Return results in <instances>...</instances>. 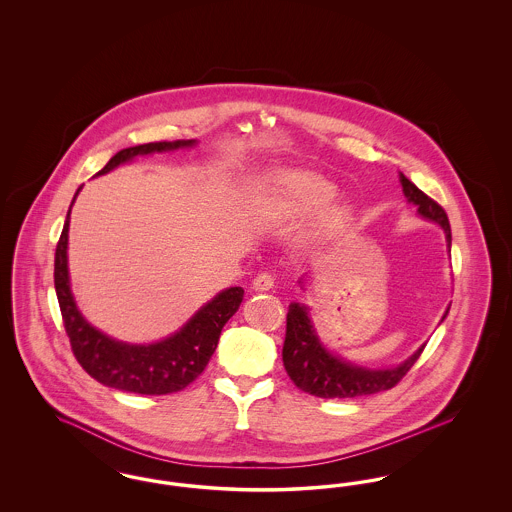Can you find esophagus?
<instances>
[{"instance_id":"1","label":"esophagus","mask_w":512,"mask_h":512,"mask_svg":"<svg viewBox=\"0 0 512 512\" xmlns=\"http://www.w3.org/2000/svg\"><path fill=\"white\" fill-rule=\"evenodd\" d=\"M274 286V276L270 272H259L253 280V288L259 292H267Z\"/></svg>"}]
</instances>
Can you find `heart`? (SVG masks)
I'll use <instances>...</instances> for the list:
<instances>
[{
    "instance_id": "obj_1",
    "label": "heart",
    "mask_w": 512,
    "mask_h": 512,
    "mask_svg": "<svg viewBox=\"0 0 512 512\" xmlns=\"http://www.w3.org/2000/svg\"><path fill=\"white\" fill-rule=\"evenodd\" d=\"M280 192L286 209L293 215H313L324 209L336 195V188L313 172H286L280 180ZM345 220L343 211H334L322 220V232H334Z\"/></svg>"
}]
</instances>
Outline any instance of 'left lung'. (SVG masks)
Wrapping results in <instances>:
<instances>
[{"mask_svg": "<svg viewBox=\"0 0 512 512\" xmlns=\"http://www.w3.org/2000/svg\"><path fill=\"white\" fill-rule=\"evenodd\" d=\"M399 180L407 201L418 207V213L424 219L438 222L445 232L447 244L451 247V226L443 207L422 190H418L405 174H399ZM447 313L449 309L445 311V315ZM422 351L424 345L418 347V351L405 363L386 370H370L365 366L351 365L326 351V347L318 341L315 326L307 315V307L292 303L286 317L282 361L288 376L299 390L324 399H347L391 390L411 370Z\"/></svg>", "mask_w": 512, "mask_h": 512, "instance_id": "8db88e82", "label": "left lung"}]
</instances>
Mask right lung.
<instances>
[{
	"instance_id": "obj_1",
	"label": "right lung",
	"mask_w": 512,
	"mask_h": 512,
	"mask_svg": "<svg viewBox=\"0 0 512 512\" xmlns=\"http://www.w3.org/2000/svg\"><path fill=\"white\" fill-rule=\"evenodd\" d=\"M194 144L195 140H176L126 147L117 155H113L98 174L113 171L121 163L132 161L140 155H147L153 151H171ZM80 190L82 186L76 190L73 203ZM71 207L55 249L53 278L65 332L71 341L76 361L94 380H98L99 384L115 390L140 395H165L184 390L205 370L211 355L217 349L222 326L240 309L244 290L236 286L220 292L207 305H203L194 317L184 324V328H180L167 340L157 341L151 345H128L122 341L111 340L109 336L90 326L74 303L67 268Z\"/></svg>"
}]
</instances>
